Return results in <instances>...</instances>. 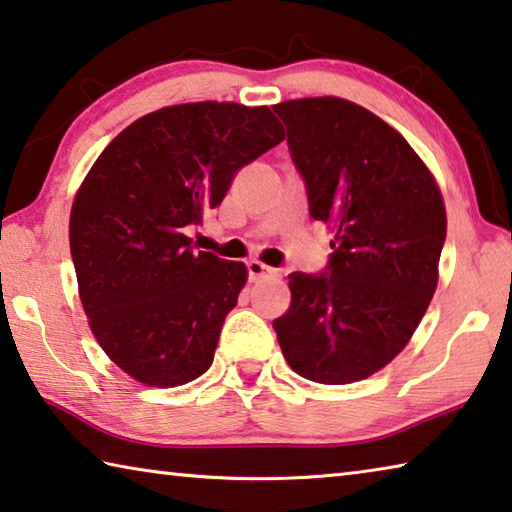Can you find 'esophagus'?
I'll list each match as a JSON object with an SVG mask.
<instances>
[{"label": "esophagus", "mask_w": 512, "mask_h": 512, "mask_svg": "<svg viewBox=\"0 0 512 512\" xmlns=\"http://www.w3.org/2000/svg\"><path fill=\"white\" fill-rule=\"evenodd\" d=\"M273 273H277L275 268L266 266L264 262H259V259H250V262H248L250 280H259V277H266V275H273Z\"/></svg>", "instance_id": "1"}]
</instances>
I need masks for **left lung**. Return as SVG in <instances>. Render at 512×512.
<instances>
[{
  "label": "left lung",
  "mask_w": 512,
  "mask_h": 512,
  "mask_svg": "<svg viewBox=\"0 0 512 512\" xmlns=\"http://www.w3.org/2000/svg\"><path fill=\"white\" fill-rule=\"evenodd\" d=\"M307 185L309 212L332 228L323 275L291 273V307L275 318L284 359L318 384H352L388 366L438 287L447 214L411 144L341 97L273 106Z\"/></svg>",
  "instance_id": "left-lung-1"
}]
</instances>
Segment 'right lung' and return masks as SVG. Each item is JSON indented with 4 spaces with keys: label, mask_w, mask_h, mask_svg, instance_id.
<instances>
[{
    "label": "right lung",
    "mask_w": 512,
    "mask_h": 512,
    "mask_svg": "<svg viewBox=\"0 0 512 512\" xmlns=\"http://www.w3.org/2000/svg\"><path fill=\"white\" fill-rule=\"evenodd\" d=\"M282 140L268 106L178 103L135 119L92 164L69 248L94 339L128 377L173 388L212 366L248 268L194 250L187 228Z\"/></svg>",
    "instance_id": "right-lung-1"
}]
</instances>
